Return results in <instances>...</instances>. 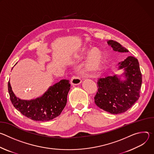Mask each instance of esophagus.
<instances>
[{
    "mask_svg": "<svg viewBox=\"0 0 154 154\" xmlns=\"http://www.w3.org/2000/svg\"><path fill=\"white\" fill-rule=\"evenodd\" d=\"M82 82V79L77 76H73L71 80V83L72 85H78Z\"/></svg>",
    "mask_w": 154,
    "mask_h": 154,
    "instance_id": "obj_1",
    "label": "esophagus"
}]
</instances>
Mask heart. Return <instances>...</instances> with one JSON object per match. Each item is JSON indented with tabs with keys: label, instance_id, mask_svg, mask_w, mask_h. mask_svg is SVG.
<instances>
[{
	"label": "heart",
	"instance_id": "heart-1",
	"mask_svg": "<svg viewBox=\"0 0 154 154\" xmlns=\"http://www.w3.org/2000/svg\"><path fill=\"white\" fill-rule=\"evenodd\" d=\"M89 51L90 48H84L80 54L81 57H85ZM89 52L85 66V71L88 75H94L102 69L104 61V54L102 50L96 47L93 48Z\"/></svg>",
	"mask_w": 154,
	"mask_h": 154
}]
</instances>
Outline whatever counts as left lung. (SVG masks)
Instances as JSON below:
<instances>
[{
  "label": "left lung",
  "mask_w": 154,
  "mask_h": 154,
  "mask_svg": "<svg viewBox=\"0 0 154 154\" xmlns=\"http://www.w3.org/2000/svg\"><path fill=\"white\" fill-rule=\"evenodd\" d=\"M114 51L128 52L120 44L113 40L107 41ZM118 69H124L120 75L115 74L100 78L97 82L98 91L94 97L97 106L112 114H119L132 106L140 97L142 75L138 60L131 56L119 62Z\"/></svg>",
  "instance_id": "8db88e82"
}]
</instances>
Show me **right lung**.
I'll return each instance as SVG.
<instances>
[{
    "label": "right lung",
    "instance_id": "obj_1",
    "mask_svg": "<svg viewBox=\"0 0 154 154\" xmlns=\"http://www.w3.org/2000/svg\"><path fill=\"white\" fill-rule=\"evenodd\" d=\"M71 88L69 80H61L49 88L41 97L32 100H22L14 94L10 81L8 89L11 102L24 116L36 121H48L59 116L66 105Z\"/></svg>",
    "mask_w": 154,
    "mask_h": 154
}]
</instances>
